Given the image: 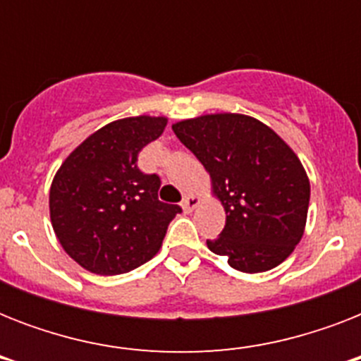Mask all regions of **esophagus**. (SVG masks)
<instances>
[{"mask_svg": "<svg viewBox=\"0 0 361 361\" xmlns=\"http://www.w3.org/2000/svg\"><path fill=\"white\" fill-rule=\"evenodd\" d=\"M198 204H200V198L197 197H185L183 200H181V208H183V212H192V209L197 208Z\"/></svg>", "mask_w": 361, "mask_h": 361, "instance_id": "obj_1", "label": "esophagus"}]
</instances>
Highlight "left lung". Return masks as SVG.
<instances>
[{"label":"left lung","instance_id":"obj_1","mask_svg":"<svg viewBox=\"0 0 361 361\" xmlns=\"http://www.w3.org/2000/svg\"><path fill=\"white\" fill-rule=\"evenodd\" d=\"M209 172L226 212L209 251L243 274L279 266L300 243L311 187L298 155L262 121L243 114H208L172 125Z\"/></svg>","mask_w":361,"mask_h":361}]
</instances>
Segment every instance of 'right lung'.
<instances>
[{
	"label": "right lung",
	"mask_w": 361,
	"mask_h": 361,
	"mask_svg": "<svg viewBox=\"0 0 361 361\" xmlns=\"http://www.w3.org/2000/svg\"><path fill=\"white\" fill-rule=\"evenodd\" d=\"M166 118L136 116L87 136L54 176L50 219L75 262L97 275H120L152 260L180 214L157 192L161 178L138 169V153L157 140Z\"/></svg>",
	"instance_id": "right-lung-1"
}]
</instances>
